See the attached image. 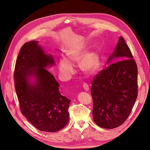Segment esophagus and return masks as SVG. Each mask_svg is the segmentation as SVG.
Listing matches in <instances>:
<instances>
[{
	"label": "esophagus",
	"instance_id": "esophagus-1",
	"mask_svg": "<svg viewBox=\"0 0 150 150\" xmlns=\"http://www.w3.org/2000/svg\"><path fill=\"white\" fill-rule=\"evenodd\" d=\"M83 87L84 88V90L86 91H89V86H88V84L87 83H84L83 84Z\"/></svg>",
	"mask_w": 150,
	"mask_h": 150
}]
</instances>
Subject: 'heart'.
<instances>
[{
  "instance_id": "obj_1",
  "label": "heart",
  "mask_w": 150,
  "mask_h": 150,
  "mask_svg": "<svg viewBox=\"0 0 150 150\" xmlns=\"http://www.w3.org/2000/svg\"><path fill=\"white\" fill-rule=\"evenodd\" d=\"M87 51L85 46L71 47L67 52V58H61L59 61V70L64 79H69L74 72V64L72 62L79 61V67L87 74H93L96 72L99 64V59L95 51Z\"/></svg>"
}]
</instances>
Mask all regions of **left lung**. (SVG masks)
I'll list each match as a JSON object with an SVG mask.
<instances>
[{
    "label": "left lung",
    "mask_w": 150,
    "mask_h": 150,
    "mask_svg": "<svg viewBox=\"0 0 150 150\" xmlns=\"http://www.w3.org/2000/svg\"><path fill=\"white\" fill-rule=\"evenodd\" d=\"M117 58L115 63H111ZM94 76L91 93L94 121L101 128H115L128 118L138 96L137 63L122 37L107 64Z\"/></svg>",
    "instance_id": "8db88e82"
}]
</instances>
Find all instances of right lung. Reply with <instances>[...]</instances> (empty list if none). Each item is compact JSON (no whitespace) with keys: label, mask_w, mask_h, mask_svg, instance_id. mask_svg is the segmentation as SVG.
<instances>
[{"label":"right lung","mask_w":150,"mask_h":150,"mask_svg":"<svg viewBox=\"0 0 150 150\" xmlns=\"http://www.w3.org/2000/svg\"><path fill=\"white\" fill-rule=\"evenodd\" d=\"M54 64L53 57L45 53L38 41L33 40L22 46L13 74L22 115L39 130L50 133L67 124L71 101L61 94L59 84L46 69Z\"/></svg>","instance_id":"right-lung-1"}]
</instances>
